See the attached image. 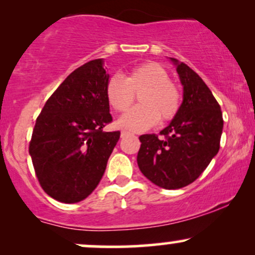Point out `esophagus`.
<instances>
[{
  "instance_id": "34e87169",
  "label": "esophagus",
  "mask_w": 255,
  "mask_h": 255,
  "mask_svg": "<svg viewBox=\"0 0 255 255\" xmlns=\"http://www.w3.org/2000/svg\"><path fill=\"white\" fill-rule=\"evenodd\" d=\"M128 134H130L129 131H127V130H122L121 131V136L124 137V136H126V135H128Z\"/></svg>"
}]
</instances>
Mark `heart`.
Here are the masks:
<instances>
[{
    "instance_id": "1",
    "label": "heart",
    "mask_w": 255,
    "mask_h": 255,
    "mask_svg": "<svg viewBox=\"0 0 255 255\" xmlns=\"http://www.w3.org/2000/svg\"><path fill=\"white\" fill-rule=\"evenodd\" d=\"M139 103L119 121V126L133 131L153 127L158 121L168 122L177 115L181 107V92L170 80L168 72L156 62L137 64L125 78L114 74L105 86V95L116 113H125L133 104L135 95Z\"/></svg>"
}]
</instances>
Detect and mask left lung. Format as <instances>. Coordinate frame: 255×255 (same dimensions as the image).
Here are the masks:
<instances>
[{"instance_id":"obj_1","label":"left lung","mask_w":255,"mask_h":255,"mask_svg":"<svg viewBox=\"0 0 255 255\" xmlns=\"http://www.w3.org/2000/svg\"><path fill=\"white\" fill-rule=\"evenodd\" d=\"M176 71L183 86V102L168 127L156 134L140 135L137 152L140 171L151 182L165 189L188 186L200 176L218 153L223 116L207 85L186 63Z\"/></svg>"}]
</instances>
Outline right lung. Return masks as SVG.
I'll list each match as a JSON object with an SVG mask.
<instances>
[{
  "label": "right lung",
  "mask_w": 255,
  "mask_h": 255,
  "mask_svg": "<svg viewBox=\"0 0 255 255\" xmlns=\"http://www.w3.org/2000/svg\"><path fill=\"white\" fill-rule=\"evenodd\" d=\"M103 60L83 64L49 97L36 120L30 152L44 192L61 203L84 200L102 180L120 131H104L113 121Z\"/></svg>",
  "instance_id": "1"
}]
</instances>
